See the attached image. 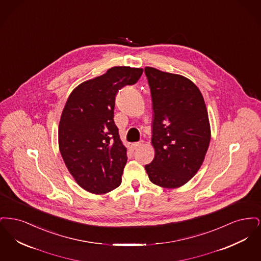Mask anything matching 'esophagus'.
Segmentation results:
<instances>
[{"instance_id":"obj_1","label":"esophagus","mask_w":261,"mask_h":261,"mask_svg":"<svg viewBox=\"0 0 261 261\" xmlns=\"http://www.w3.org/2000/svg\"><path fill=\"white\" fill-rule=\"evenodd\" d=\"M143 145V141H140V142H136V143H133L131 146H132V149H136L138 148H140L141 146Z\"/></svg>"}]
</instances>
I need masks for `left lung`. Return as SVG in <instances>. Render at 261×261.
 I'll use <instances>...</instances> for the list:
<instances>
[{
	"label": "left lung",
	"mask_w": 261,
	"mask_h": 261,
	"mask_svg": "<svg viewBox=\"0 0 261 261\" xmlns=\"http://www.w3.org/2000/svg\"><path fill=\"white\" fill-rule=\"evenodd\" d=\"M152 100L154 159L145 166L150 182L162 188L186 184L201 166L211 142L203 97L190 79L147 66Z\"/></svg>",
	"instance_id": "obj_1"
}]
</instances>
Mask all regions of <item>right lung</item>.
<instances>
[{"instance_id":"right-lung-1","label":"right lung","mask_w":261,"mask_h":261,"mask_svg":"<svg viewBox=\"0 0 261 261\" xmlns=\"http://www.w3.org/2000/svg\"><path fill=\"white\" fill-rule=\"evenodd\" d=\"M142 73L143 68L114 66L78 85L66 100L59 147L77 184L92 194H106L121 184L127 149L113 120L115 96Z\"/></svg>"}]
</instances>
